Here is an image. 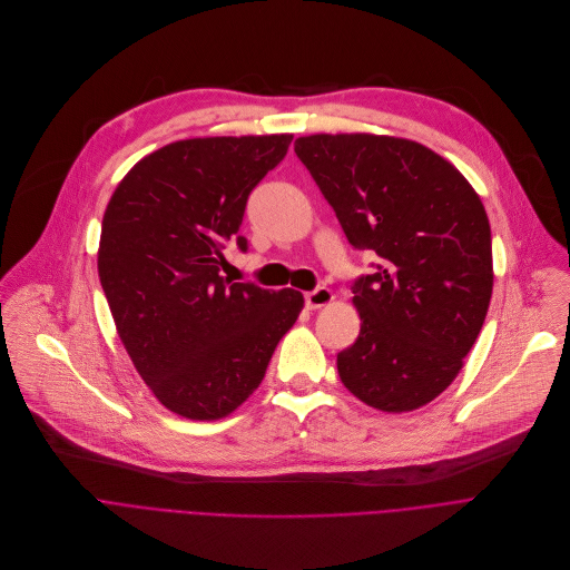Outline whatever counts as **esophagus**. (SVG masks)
<instances>
[{"label": "esophagus", "instance_id": "1", "mask_svg": "<svg viewBox=\"0 0 570 570\" xmlns=\"http://www.w3.org/2000/svg\"><path fill=\"white\" fill-rule=\"evenodd\" d=\"M332 301H334V294H332L327 287H316V289H312V292L305 294V305H307L309 309H321V307L330 305Z\"/></svg>", "mask_w": 570, "mask_h": 570}]
</instances>
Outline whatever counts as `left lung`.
<instances>
[{
    "label": "left lung",
    "mask_w": 570,
    "mask_h": 570,
    "mask_svg": "<svg viewBox=\"0 0 570 570\" xmlns=\"http://www.w3.org/2000/svg\"><path fill=\"white\" fill-rule=\"evenodd\" d=\"M294 153L334 208L348 243L382 258L353 285L362 327L336 355L364 404L415 411L461 373L492 298L485 206L456 166L386 135H309Z\"/></svg>",
    "instance_id": "8db88e82"
}]
</instances>
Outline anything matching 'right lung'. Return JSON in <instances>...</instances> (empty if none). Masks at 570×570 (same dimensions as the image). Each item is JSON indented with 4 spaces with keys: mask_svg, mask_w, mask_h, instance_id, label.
Here are the masks:
<instances>
[{
    "mask_svg": "<svg viewBox=\"0 0 570 570\" xmlns=\"http://www.w3.org/2000/svg\"><path fill=\"white\" fill-rule=\"evenodd\" d=\"M292 135L168 144L114 190L100 226L98 278L124 346L155 397L188 420L234 413L263 382L303 294L219 276L249 193Z\"/></svg>",
    "mask_w": 570,
    "mask_h": 570,
    "instance_id": "right-lung-1",
    "label": "right lung"
}]
</instances>
